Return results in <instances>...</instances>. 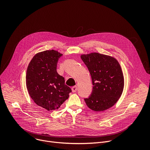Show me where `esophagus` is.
<instances>
[{"label":"esophagus","instance_id":"34e87169","mask_svg":"<svg viewBox=\"0 0 150 150\" xmlns=\"http://www.w3.org/2000/svg\"><path fill=\"white\" fill-rule=\"evenodd\" d=\"M77 90H78V87L77 86H74V87H72V92H74V93L76 92L77 91Z\"/></svg>","mask_w":150,"mask_h":150}]
</instances>
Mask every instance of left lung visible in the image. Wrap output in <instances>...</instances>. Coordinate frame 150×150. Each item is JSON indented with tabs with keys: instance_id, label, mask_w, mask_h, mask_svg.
Returning <instances> with one entry per match:
<instances>
[{
	"instance_id": "8db88e82",
	"label": "left lung",
	"mask_w": 150,
	"mask_h": 150,
	"mask_svg": "<svg viewBox=\"0 0 150 150\" xmlns=\"http://www.w3.org/2000/svg\"><path fill=\"white\" fill-rule=\"evenodd\" d=\"M92 79L93 91L84 98L87 106L96 112L112 107L120 98L124 86L123 73L118 62L109 56L93 53L82 54Z\"/></svg>"
}]
</instances>
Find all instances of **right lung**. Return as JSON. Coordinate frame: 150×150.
Listing matches in <instances>:
<instances>
[{
    "label": "right lung",
    "instance_id": "1",
    "mask_svg": "<svg viewBox=\"0 0 150 150\" xmlns=\"http://www.w3.org/2000/svg\"><path fill=\"white\" fill-rule=\"evenodd\" d=\"M62 54L54 50L36 54L27 70L26 85L33 100L47 110L57 109L69 97L71 88L57 72Z\"/></svg>",
    "mask_w": 150,
    "mask_h": 150
}]
</instances>
